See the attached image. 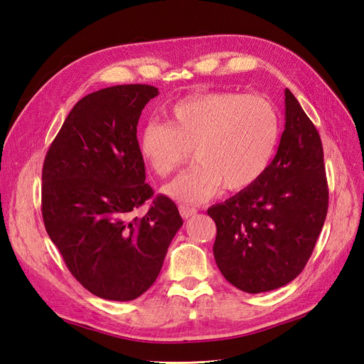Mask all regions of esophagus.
<instances>
[{
    "instance_id": "1",
    "label": "esophagus",
    "mask_w": 364,
    "mask_h": 364,
    "mask_svg": "<svg viewBox=\"0 0 364 364\" xmlns=\"http://www.w3.org/2000/svg\"><path fill=\"white\" fill-rule=\"evenodd\" d=\"M179 213H181V215L183 218H190V217H193L197 213V209L193 208V206H188V205H181L179 206Z\"/></svg>"
}]
</instances>
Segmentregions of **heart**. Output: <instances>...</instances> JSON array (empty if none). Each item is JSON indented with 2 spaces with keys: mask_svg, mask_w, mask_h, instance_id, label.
Returning a JSON list of instances; mask_svg holds the SVG:
<instances>
[{
  "mask_svg": "<svg viewBox=\"0 0 364 364\" xmlns=\"http://www.w3.org/2000/svg\"><path fill=\"white\" fill-rule=\"evenodd\" d=\"M279 135V114L269 98L214 91L174 103L165 112V123H147L138 149L159 178L178 170L193 149L197 164L165 186V193L199 203L222 185L240 191L257 183L270 167Z\"/></svg>",
  "mask_w": 364,
  "mask_h": 364,
  "instance_id": "b5f03b06",
  "label": "heart"
}]
</instances>
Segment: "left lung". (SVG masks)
Listing matches in <instances>:
<instances>
[{"mask_svg":"<svg viewBox=\"0 0 364 364\" xmlns=\"http://www.w3.org/2000/svg\"><path fill=\"white\" fill-rule=\"evenodd\" d=\"M328 213L323 149L313 121L285 90V129L262 178L208 209L217 226L214 258L246 293L279 289L299 274Z\"/></svg>","mask_w":364,"mask_h":364,"instance_id":"obj_1","label":"left lung"}]
</instances>
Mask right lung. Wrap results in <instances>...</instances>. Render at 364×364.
Here are the masks:
<instances>
[{
    "label": "right lung",
    "instance_id": "obj_1",
    "mask_svg": "<svg viewBox=\"0 0 364 364\" xmlns=\"http://www.w3.org/2000/svg\"><path fill=\"white\" fill-rule=\"evenodd\" d=\"M150 85H117L71 109L42 167V218L73 277L92 294L134 301L156 281L183 225L176 203L146 183L136 126L158 95Z\"/></svg>",
    "mask_w": 364,
    "mask_h": 364
}]
</instances>
